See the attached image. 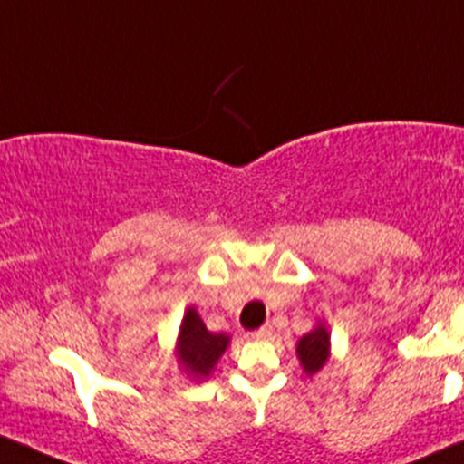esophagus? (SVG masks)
I'll return each instance as SVG.
<instances>
[{"instance_id": "34e87169", "label": "esophagus", "mask_w": 464, "mask_h": 464, "mask_svg": "<svg viewBox=\"0 0 464 464\" xmlns=\"http://www.w3.org/2000/svg\"><path fill=\"white\" fill-rule=\"evenodd\" d=\"M271 324H265V326H260V329H256V331H251V338H256V340H265V338H269L271 335Z\"/></svg>"}]
</instances>
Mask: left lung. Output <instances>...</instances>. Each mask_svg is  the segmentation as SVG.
Returning <instances> with one entry per match:
<instances>
[{
	"instance_id": "8db88e82",
	"label": "left lung",
	"mask_w": 464,
	"mask_h": 464,
	"mask_svg": "<svg viewBox=\"0 0 464 464\" xmlns=\"http://www.w3.org/2000/svg\"><path fill=\"white\" fill-rule=\"evenodd\" d=\"M297 358H300L306 373L320 372L322 364L329 358V334H326L324 326H318L297 343Z\"/></svg>"
}]
</instances>
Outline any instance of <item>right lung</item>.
<instances>
[{
    "mask_svg": "<svg viewBox=\"0 0 464 464\" xmlns=\"http://www.w3.org/2000/svg\"><path fill=\"white\" fill-rule=\"evenodd\" d=\"M227 344L228 335L211 334L199 320V315L195 314V309L187 311L182 329H179L178 355L188 373H193L195 378H207L211 369L216 367L219 355L227 349Z\"/></svg>",
    "mask_w": 464,
    "mask_h": 464,
    "instance_id": "right-lung-1",
    "label": "right lung"
}]
</instances>
